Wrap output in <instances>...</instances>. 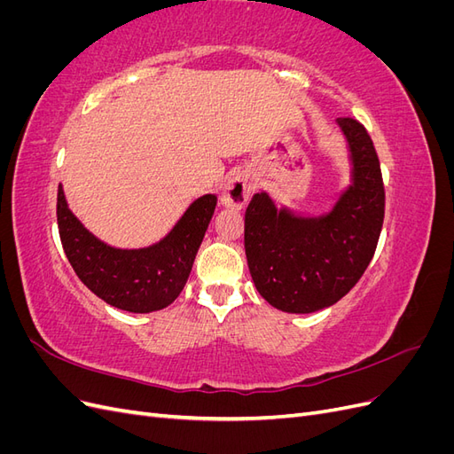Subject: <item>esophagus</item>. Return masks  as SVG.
<instances>
[{
	"mask_svg": "<svg viewBox=\"0 0 454 454\" xmlns=\"http://www.w3.org/2000/svg\"><path fill=\"white\" fill-rule=\"evenodd\" d=\"M254 189H255L254 177L248 172H237L235 176L229 177V182L223 187V193L219 197V202H222L225 208L242 210L244 206L248 204Z\"/></svg>",
	"mask_w": 454,
	"mask_h": 454,
	"instance_id": "34e87169",
	"label": "esophagus"
}]
</instances>
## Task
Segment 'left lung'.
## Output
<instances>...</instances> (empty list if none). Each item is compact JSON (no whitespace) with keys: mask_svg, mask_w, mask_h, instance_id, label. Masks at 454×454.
I'll return each instance as SVG.
<instances>
[{"mask_svg":"<svg viewBox=\"0 0 454 454\" xmlns=\"http://www.w3.org/2000/svg\"><path fill=\"white\" fill-rule=\"evenodd\" d=\"M350 184L332 210L303 215L269 193L254 195L244 215V248L257 292L282 312L309 314L335 305L373 259L384 219L377 151L356 119L340 117Z\"/></svg>","mask_w":454,"mask_h":454,"instance_id":"obj_1","label":"left lung"}]
</instances>
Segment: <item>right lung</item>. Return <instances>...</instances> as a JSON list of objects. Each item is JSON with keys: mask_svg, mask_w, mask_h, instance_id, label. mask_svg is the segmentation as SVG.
Masks as SVG:
<instances>
[{"mask_svg": "<svg viewBox=\"0 0 454 454\" xmlns=\"http://www.w3.org/2000/svg\"><path fill=\"white\" fill-rule=\"evenodd\" d=\"M215 202V195L199 197L167 237L129 250L94 237L70 210L60 184L57 219L62 248L79 280L107 305L138 314L160 310L182 294Z\"/></svg>", "mask_w": 454, "mask_h": 454, "instance_id": "add662e5", "label": "right lung"}]
</instances>
